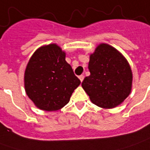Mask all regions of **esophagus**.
Listing matches in <instances>:
<instances>
[{
  "label": "esophagus",
  "instance_id": "esophagus-1",
  "mask_svg": "<svg viewBox=\"0 0 150 150\" xmlns=\"http://www.w3.org/2000/svg\"><path fill=\"white\" fill-rule=\"evenodd\" d=\"M78 78H79V79H80V81H81V82H83V79H84L83 75H80V76H79Z\"/></svg>",
  "mask_w": 150,
  "mask_h": 150
}]
</instances>
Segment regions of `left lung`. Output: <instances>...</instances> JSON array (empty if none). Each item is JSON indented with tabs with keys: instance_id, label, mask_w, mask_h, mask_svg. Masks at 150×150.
Here are the masks:
<instances>
[{
	"instance_id": "obj_1",
	"label": "left lung",
	"mask_w": 150,
	"mask_h": 150,
	"mask_svg": "<svg viewBox=\"0 0 150 150\" xmlns=\"http://www.w3.org/2000/svg\"><path fill=\"white\" fill-rule=\"evenodd\" d=\"M88 69L90 75L84 78L82 87L95 105L113 108L130 94L131 67L124 55L113 47L99 44L90 54Z\"/></svg>"
}]
</instances>
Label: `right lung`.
<instances>
[{"mask_svg": "<svg viewBox=\"0 0 150 150\" xmlns=\"http://www.w3.org/2000/svg\"><path fill=\"white\" fill-rule=\"evenodd\" d=\"M65 58L66 52L52 43L36 50L28 62L24 74L25 91L39 109H61L81 83Z\"/></svg>", "mask_w": 150, "mask_h": 150, "instance_id": "obj_1", "label": "right lung"}]
</instances>
